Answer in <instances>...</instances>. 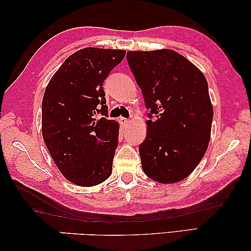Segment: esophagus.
<instances>
[{
	"label": "esophagus",
	"mask_w": 251,
	"mask_h": 251,
	"mask_svg": "<svg viewBox=\"0 0 251 251\" xmlns=\"http://www.w3.org/2000/svg\"><path fill=\"white\" fill-rule=\"evenodd\" d=\"M120 123L123 126H128L130 123V120H128V119H126V118H120Z\"/></svg>",
	"instance_id": "esophagus-1"
}]
</instances>
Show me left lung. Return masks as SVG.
<instances>
[{
    "label": "left lung",
    "mask_w": 251,
    "mask_h": 251,
    "mask_svg": "<svg viewBox=\"0 0 251 251\" xmlns=\"http://www.w3.org/2000/svg\"><path fill=\"white\" fill-rule=\"evenodd\" d=\"M126 59L150 111L140 147L142 169L160 183L179 182L208 149L213 109L202 72L174 50L130 51Z\"/></svg>",
    "instance_id": "1"
}]
</instances>
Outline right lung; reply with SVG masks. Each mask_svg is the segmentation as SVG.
Segmentation results:
<instances>
[{"mask_svg":"<svg viewBox=\"0 0 251 251\" xmlns=\"http://www.w3.org/2000/svg\"><path fill=\"white\" fill-rule=\"evenodd\" d=\"M125 50L84 48L51 77L42 100V135L64 178L81 187L105 181L112 172L119 123L108 120L103 81ZM104 115L100 119L96 116Z\"/></svg>","mask_w":251,"mask_h":251,"instance_id":"obj_1","label":"right lung"}]
</instances>
